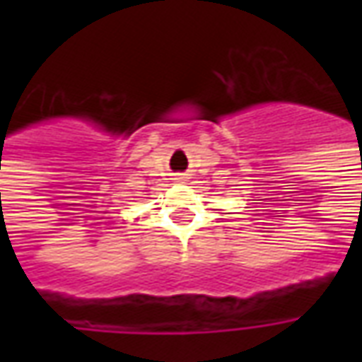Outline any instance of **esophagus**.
Returning a JSON list of instances; mask_svg holds the SVG:
<instances>
[{
    "mask_svg": "<svg viewBox=\"0 0 362 362\" xmlns=\"http://www.w3.org/2000/svg\"><path fill=\"white\" fill-rule=\"evenodd\" d=\"M184 178H186V174H176V178H174V180L182 182V180H184Z\"/></svg>",
    "mask_w": 362,
    "mask_h": 362,
    "instance_id": "obj_1",
    "label": "esophagus"
}]
</instances>
